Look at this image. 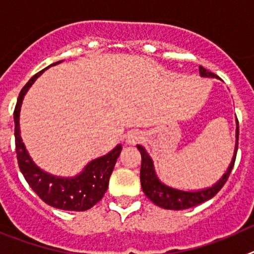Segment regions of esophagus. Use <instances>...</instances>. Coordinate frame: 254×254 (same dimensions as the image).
<instances>
[{
    "instance_id": "34e87169",
    "label": "esophagus",
    "mask_w": 254,
    "mask_h": 254,
    "mask_svg": "<svg viewBox=\"0 0 254 254\" xmlns=\"http://www.w3.org/2000/svg\"><path fill=\"white\" fill-rule=\"evenodd\" d=\"M141 134L139 131H130L127 132V144H136L138 141L141 140Z\"/></svg>"
}]
</instances>
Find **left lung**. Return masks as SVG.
Instances as JSON below:
<instances>
[{
    "label": "left lung",
    "instance_id": "obj_1",
    "mask_svg": "<svg viewBox=\"0 0 254 254\" xmlns=\"http://www.w3.org/2000/svg\"><path fill=\"white\" fill-rule=\"evenodd\" d=\"M200 76L204 78H219L216 74L209 72L205 69L204 67L198 68ZM238 136H239V125L238 120H237V130H235V148L234 154H233L232 162H230L228 170L225 171L221 178L218 182L212 185V186L206 187V189L200 190H192V191H187V190L176 189V187L168 186L164 182L159 180L155 172L154 163L153 159L150 158V155L145 150L143 145H136L141 154V167H140V184L143 192L145 193L150 201H153L157 206L163 207V209L168 210H185L193 207L196 205H200L205 201L210 200L211 197L216 195L220 191L224 184L227 182L228 177H229L230 172L233 170L235 162V155H237V150H238Z\"/></svg>",
    "mask_w": 254,
    "mask_h": 254
}]
</instances>
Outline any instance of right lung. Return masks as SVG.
Here are the masks:
<instances>
[{
	"mask_svg": "<svg viewBox=\"0 0 254 254\" xmlns=\"http://www.w3.org/2000/svg\"><path fill=\"white\" fill-rule=\"evenodd\" d=\"M63 61H59L50 64L57 65ZM47 67L45 69H48ZM45 69L36 73L35 76L25 84L17 99L15 111H13V120H15V143L16 153H17V162L21 173L29 186L34 190V192L47 202L50 206L68 211H84L88 210L99 202L104 197L109 187V180L114 171L116 161L122 153V144H118L113 150L107 154L92 159L83 171L73 177H61L45 172L42 170L27 152L25 144L22 143L21 134H20V111L24 96L31 87V84L36 81L39 76Z\"/></svg>",
	"mask_w": 254,
	"mask_h": 254,
	"instance_id": "obj_1",
	"label": "right lung"
}]
</instances>
